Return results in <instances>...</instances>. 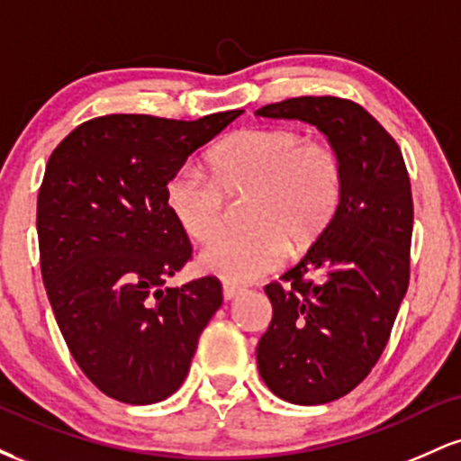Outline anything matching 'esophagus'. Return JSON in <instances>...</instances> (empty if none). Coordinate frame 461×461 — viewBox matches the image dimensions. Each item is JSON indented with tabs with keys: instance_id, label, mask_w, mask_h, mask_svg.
<instances>
[{
	"instance_id": "34e87169",
	"label": "esophagus",
	"mask_w": 461,
	"mask_h": 461,
	"mask_svg": "<svg viewBox=\"0 0 461 461\" xmlns=\"http://www.w3.org/2000/svg\"><path fill=\"white\" fill-rule=\"evenodd\" d=\"M242 293L240 285H234V284H223V297L225 301H231L234 297H238V294Z\"/></svg>"
}]
</instances>
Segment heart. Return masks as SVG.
Here are the masks:
<instances>
[{
    "label": "heart",
    "instance_id": "1",
    "mask_svg": "<svg viewBox=\"0 0 461 461\" xmlns=\"http://www.w3.org/2000/svg\"><path fill=\"white\" fill-rule=\"evenodd\" d=\"M210 173L184 167L164 188L167 208L184 234L209 240L227 198L249 194L245 232H226L199 253V268L245 284L273 271L285 249L305 251L336 219L345 167L330 140L305 139L285 125L242 128L208 156Z\"/></svg>",
    "mask_w": 461,
    "mask_h": 461
}]
</instances>
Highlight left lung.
Instances as JSON below:
<instances>
[{
  "mask_svg": "<svg viewBox=\"0 0 461 461\" xmlns=\"http://www.w3.org/2000/svg\"><path fill=\"white\" fill-rule=\"evenodd\" d=\"M314 125L336 147L345 190L336 219L282 282L264 288L271 325L258 368L273 394L321 405L351 393L388 345L410 284V176L393 136L362 105L294 97L256 113Z\"/></svg>",
  "mask_w": 461,
  "mask_h": 461,
  "instance_id": "obj_1",
  "label": "left lung"
}]
</instances>
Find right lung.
Here are the masks:
<instances>
[{"label": "right lung", "mask_w": 461, "mask_h": 461, "mask_svg": "<svg viewBox=\"0 0 461 461\" xmlns=\"http://www.w3.org/2000/svg\"><path fill=\"white\" fill-rule=\"evenodd\" d=\"M240 114L97 116L47 162L36 203L47 297L77 366L121 403L149 405L176 393L223 303L216 277L164 288L193 256L164 188Z\"/></svg>", "instance_id": "add662e5"}]
</instances>
